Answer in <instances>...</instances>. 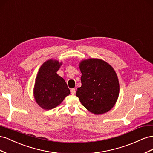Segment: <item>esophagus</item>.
<instances>
[{
    "label": "esophagus",
    "instance_id": "1",
    "mask_svg": "<svg viewBox=\"0 0 153 153\" xmlns=\"http://www.w3.org/2000/svg\"><path fill=\"white\" fill-rule=\"evenodd\" d=\"M75 92H76L75 89H71V94H73V95L75 94Z\"/></svg>",
    "mask_w": 153,
    "mask_h": 153
}]
</instances>
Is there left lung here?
Wrapping results in <instances>:
<instances>
[{
  "instance_id": "1",
  "label": "left lung",
  "mask_w": 153,
  "mask_h": 153,
  "mask_svg": "<svg viewBox=\"0 0 153 153\" xmlns=\"http://www.w3.org/2000/svg\"><path fill=\"white\" fill-rule=\"evenodd\" d=\"M82 86L76 96L91 113L100 115L108 112L117 102L119 83L114 69L100 59L90 58L79 63Z\"/></svg>"
}]
</instances>
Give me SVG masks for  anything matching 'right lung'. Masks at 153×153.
Segmentation results:
<instances>
[{"label":"right lung","instance_id":"1","mask_svg":"<svg viewBox=\"0 0 153 153\" xmlns=\"http://www.w3.org/2000/svg\"><path fill=\"white\" fill-rule=\"evenodd\" d=\"M62 64L57 60L49 59L37 74L33 94L36 103L44 110L57 107L70 94L65 80L57 73Z\"/></svg>","mask_w":153,"mask_h":153}]
</instances>
